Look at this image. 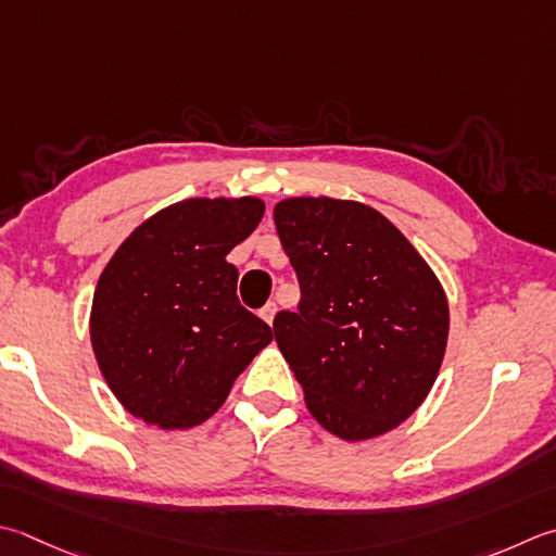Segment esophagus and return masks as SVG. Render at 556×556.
Masks as SVG:
<instances>
[{
	"label": "esophagus",
	"instance_id": "esophagus-1",
	"mask_svg": "<svg viewBox=\"0 0 556 556\" xmlns=\"http://www.w3.org/2000/svg\"><path fill=\"white\" fill-rule=\"evenodd\" d=\"M277 315V303H267V306L260 311V318H263L267 325H271V320H275Z\"/></svg>",
	"mask_w": 556,
	"mask_h": 556
}]
</instances>
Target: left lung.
Listing matches in <instances>:
<instances>
[{
  "instance_id": "1",
  "label": "left lung",
  "mask_w": 556,
  "mask_h": 556,
  "mask_svg": "<svg viewBox=\"0 0 556 556\" xmlns=\"http://www.w3.org/2000/svg\"><path fill=\"white\" fill-rule=\"evenodd\" d=\"M299 311L275 340L323 429L366 441L427 400L448 342V301L415 245L374 206L289 198L275 206Z\"/></svg>"
}]
</instances>
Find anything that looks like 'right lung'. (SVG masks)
<instances>
[{"label": "right lung", "mask_w": 556, "mask_h": 556, "mask_svg": "<svg viewBox=\"0 0 556 556\" xmlns=\"http://www.w3.org/2000/svg\"><path fill=\"white\" fill-rule=\"evenodd\" d=\"M263 214L257 198L182 200L115 250L96 285L91 344L129 415L198 427L271 342L269 325L238 303V269L226 263Z\"/></svg>", "instance_id": "right-lung-1"}]
</instances>
